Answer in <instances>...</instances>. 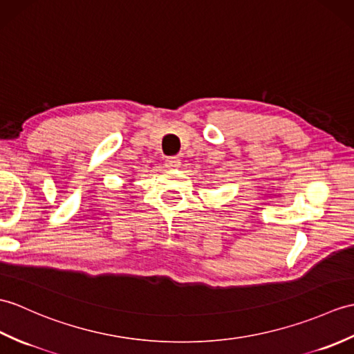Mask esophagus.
<instances>
[{"label": "esophagus", "instance_id": "34e87169", "mask_svg": "<svg viewBox=\"0 0 354 354\" xmlns=\"http://www.w3.org/2000/svg\"><path fill=\"white\" fill-rule=\"evenodd\" d=\"M164 162H166V167H169V169L180 167V160L178 157H169Z\"/></svg>", "mask_w": 354, "mask_h": 354}]
</instances>
